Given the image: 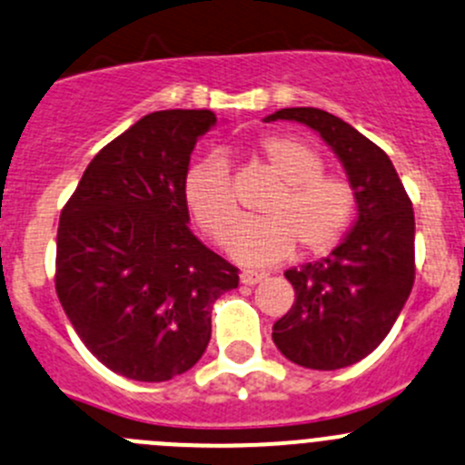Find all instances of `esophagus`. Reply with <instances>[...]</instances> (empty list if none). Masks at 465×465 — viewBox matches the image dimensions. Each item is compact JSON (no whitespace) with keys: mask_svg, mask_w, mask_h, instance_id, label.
Returning <instances> with one entry per match:
<instances>
[{"mask_svg":"<svg viewBox=\"0 0 465 465\" xmlns=\"http://www.w3.org/2000/svg\"><path fill=\"white\" fill-rule=\"evenodd\" d=\"M240 278H242V282H244V285H258L262 278H267V273L253 272V269H244V272L240 273Z\"/></svg>","mask_w":465,"mask_h":465,"instance_id":"34e87169","label":"esophagus"}]
</instances>
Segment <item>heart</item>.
Instances as JSON below:
<instances>
[{"mask_svg": "<svg viewBox=\"0 0 465 465\" xmlns=\"http://www.w3.org/2000/svg\"><path fill=\"white\" fill-rule=\"evenodd\" d=\"M253 154L281 180V189L262 207V219H240V201L223 157L212 154L184 175V201L210 240L225 242L230 255L249 267H267L292 258L331 253L351 230L358 193L344 173H331L320 150L299 136H264Z\"/></svg>", "mask_w": 465, "mask_h": 465, "instance_id": "b5f03b06", "label": "heart"}]
</instances>
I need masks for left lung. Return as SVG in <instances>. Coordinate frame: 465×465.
I'll list each match as a JSON object with an SVG mask.
<instances>
[{"instance_id":"8db88e82","label":"left lung","mask_w":465,"mask_h":465,"mask_svg":"<svg viewBox=\"0 0 465 465\" xmlns=\"http://www.w3.org/2000/svg\"><path fill=\"white\" fill-rule=\"evenodd\" d=\"M264 121H299L320 132L356 187L358 221L347 240L329 258L285 272L294 303L272 333L282 356L302 368H347L383 342L413 290V205L391 157L342 118L292 107Z\"/></svg>"}]
</instances>
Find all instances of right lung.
Returning a JSON list of instances; mask_svg holds the SVG:
<instances>
[{"label":"right lung","instance_id":"obj_1","mask_svg":"<svg viewBox=\"0 0 465 465\" xmlns=\"http://www.w3.org/2000/svg\"><path fill=\"white\" fill-rule=\"evenodd\" d=\"M207 109L136 121L93 157L61 210L54 285L82 342L112 372L169 381L212 335V306L240 269L189 230L184 175Z\"/></svg>","mask_w":465,"mask_h":465}]
</instances>
